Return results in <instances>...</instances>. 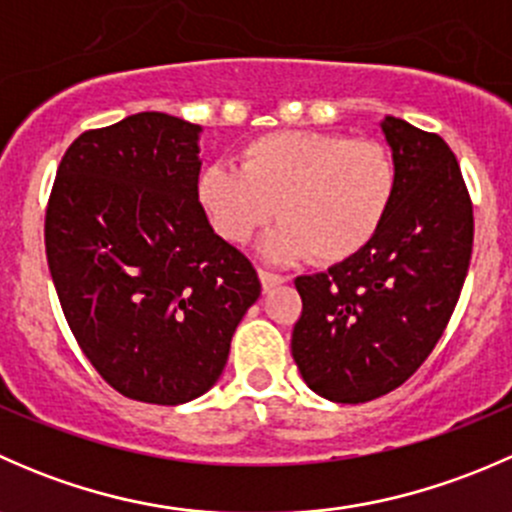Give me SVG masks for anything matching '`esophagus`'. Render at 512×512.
I'll use <instances>...</instances> for the list:
<instances>
[{
  "label": "esophagus",
  "mask_w": 512,
  "mask_h": 512,
  "mask_svg": "<svg viewBox=\"0 0 512 512\" xmlns=\"http://www.w3.org/2000/svg\"><path fill=\"white\" fill-rule=\"evenodd\" d=\"M257 275H260L262 289H265V292H270V289L280 287L282 282H287L285 275H277V272H270V270H260V272H257Z\"/></svg>",
  "instance_id": "1"
}]
</instances>
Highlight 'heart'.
I'll use <instances>...</instances> for the list:
<instances>
[{
  "label": "heart",
  "mask_w": 512,
  "mask_h": 512,
  "mask_svg": "<svg viewBox=\"0 0 512 512\" xmlns=\"http://www.w3.org/2000/svg\"><path fill=\"white\" fill-rule=\"evenodd\" d=\"M399 173L384 143L329 131H275L245 143L240 168L210 163L198 195L215 232L245 245L280 215L275 260L344 262L364 250L394 205Z\"/></svg>",
  "instance_id": "1"
}]
</instances>
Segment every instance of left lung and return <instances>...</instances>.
<instances>
[{
  "instance_id": "8db88e82",
  "label": "left lung",
  "mask_w": 512,
  "mask_h": 512,
  "mask_svg": "<svg viewBox=\"0 0 512 512\" xmlns=\"http://www.w3.org/2000/svg\"><path fill=\"white\" fill-rule=\"evenodd\" d=\"M381 131L399 173L389 218L354 257L294 280V364L309 389L337 404L379 399L414 374L471 265L473 205L448 143L394 116Z\"/></svg>"
}]
</instances>
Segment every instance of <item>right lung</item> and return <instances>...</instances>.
<instances>
[{
    "mask_svg": "<svg viewBox=\"0 0 512 512\" xmlns=\"http://www.w3.org/2000/svg\"><path fill=\"white\" fill-rule=\"evenodd\" d=\"M200 131L143 111L81 133L46 208V260L81 352L146 404L203 396L262 289L198 200Z\"/></svg>",
    "mask_w": 512,
    "mask_h": 512,
    "instance_id": "obj_1",
    "label": "right lung"
}]
</instances>
